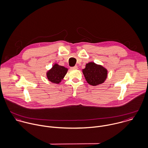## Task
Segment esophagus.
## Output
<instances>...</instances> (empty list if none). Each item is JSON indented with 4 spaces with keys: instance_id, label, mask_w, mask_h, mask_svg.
Returning a JSON list of instances; mask_svg holds the SVG:
<instances>
[{
    "instance_id": "obj_1",
    "label": "esophagus",
    "mask_w": 148,
    "mask_h": 148,
    "mask_svg": "<svg viewBox=\"0 0 148 148\" xmlns=\"http://www.w3.org/2000/svg\"><path fill=\"white\" fill-rule=\"evenodd\" d=\"M71 69H72V70H77V69H78V66H75L74 67H71Z\"/></svg>"
}]
</instances>
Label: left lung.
Returning a JSON list of instances; mask_svg holds the SVG:
<instances>
[{"mask_svg":"<svg viewBox=\"0 0 148 148\" xmlns=\"http://www.w3.org/2000/svg\"><path fill=\"white\" fill-rule=\"evenodd\" d=\"M86 81L89 85L97 86L103 84L108 77V70L101 64L90 62L82 69Z\"/></svg>","mask_w":148,"mask_h":148,"instance_id":"8db88e82","label":"left lung"}]
</instances>
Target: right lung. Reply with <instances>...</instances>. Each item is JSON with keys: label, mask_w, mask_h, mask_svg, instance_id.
I'll return each instance as SVG.
<instances>
[{"label": "right lung", "mask_w": 148, "mask_h": 148, "mask_svg": "<svg viewBox=\"0 0 148 148\" xmlns=\"http://www.w3.org/2000/svg\"><path fill=\"white\" fill-rule=\"evenodd\" d=\"M68 69L55 63L53 67L47 71L46 76L49 81L53 84H59L67 74Z\"/></svg>", "instance_id": "add662e5"}]
</instances>
